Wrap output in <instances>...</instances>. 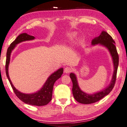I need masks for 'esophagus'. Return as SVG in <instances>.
Returning <instances> with one entry per match:
<instances>
[{
	"mask_svg": "<svg viewBox=\"0 0 127 127\" xmlns=\"http://www.w3.org/2000/svg\"><path fill=\"white\" fill-rule=\"evenodd\" d=\"M72 68L70 67H68V66H66L65 67V69H64V72L66 73H70V72L72 71Z\"/></svg>",
	"mask_w": 127,
	"mask_h": 127,
	"instance_id": "esophagus-1",
	"label": "esophagus"
}]
</instances>
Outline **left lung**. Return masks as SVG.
<instances>
[{
    "instance_id": "1",
    "label": "left lung",
    "mask_w": 127,
    "mask_h": 127,
    "mask_svg": "<svg viewBox=\"0 0 127 127\" xmlns=\"http://www.w3.org/2000/svg\"><path fill=\"white\" fill-rule=\"evenodd\" d=\"M115 42L112 37L106 31H102L101 33L98 37H95L92 41V45L93 46L100 45L105 47L110 52L113 61L114 71L111 80L109 85L100 91L95 92L92 94H89L82 91L79 86L78 79L76 75L74 73H70V78L71 79L73 86H72V93L75 99L79 103L85 104L96 103L102 99L105 96H107L114 88L116 80V75L118 66L119 58L115 46Z\"/></svg>"
}]
</instances>
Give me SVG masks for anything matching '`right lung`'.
Listing matches in <instances>:
<instances>
[{"label": "right lung", "instance_id": "obj_1", "mask_svg": "<svg viewBox=\"0 0 127 127\" xmlns=\"http://www.w3.org/2000/svg\"><path fill=\"white\" fill-rule=\"evenodd\" d=\"M35 38L34 36L30 35L27 33H23L20 34L15 40L10 44V47L8 48L6 54V73L14 93L20 100L24 103L32 106H42L47 105L51 100L54 85L55 82L61 77L64 71V69L62 67L58 69L51 75H49L42 88L38 91L32 93H24L19 91L13 85L9 75V65L10 61L11 54L13 49L15 48L17 44L26 41L33 40Z\"/></svg>", "mask_w": 127, "mask_h": 127}]
</instances>
